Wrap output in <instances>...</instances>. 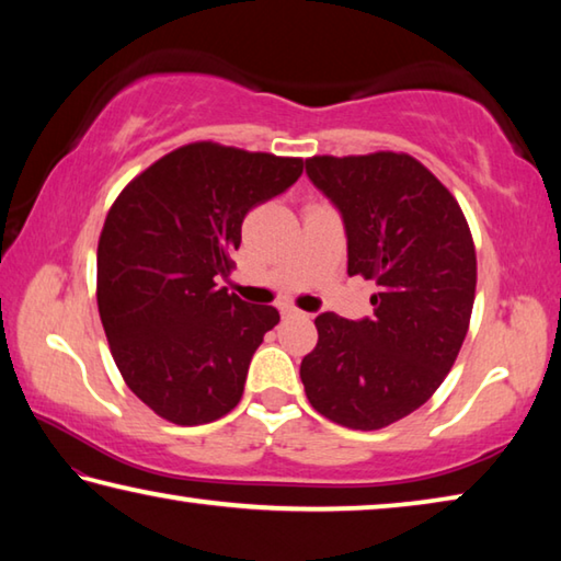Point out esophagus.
Here are the masks:
<instances>
[{"instance_id":"1","label":"esophagus","mask_w":561,"mask_h":561,"mask_svg":"<svg viewBox=\"0 0 561 561\" xmlns=\"http://www.w3.org/2000/svg\"><path fill=\"white\" fill-rule=\"evenodd\" d=\"M301 311L299 309H294V307H282V317L287 319V317H299Z\"/></svg>"}]
</instances>
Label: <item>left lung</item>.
<instances>
[{"label": "left lung", "mask_w": 561, "mask_h": 561, "mask_svg": "<svg viewBox=\"0 0 561 561\" xmlns=\"http://www.w3.org/2000/svg\"><path fill=\"white\" fill-rule=\"evenodd\" d=\"M307 175L344 217L348 277L378 291L371 319H314L304 391L344 428H386L428 401L460 354L478 284L470 227L450 190L408 153L314 156Z\"/></svg>", "instance_id": "left-lung-1"}]
</instances>
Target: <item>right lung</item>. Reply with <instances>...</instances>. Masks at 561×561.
Segmentation results:
<instances>
[{
    "mask_svg": "<svg viewBox=\"0 0 561 561\" xmlns=\"http://www.w3.org/2000/svg\"><path fill=\"white\" fill-rule=\"evenodd\" d=\"M301 158L197 140L121 190L99 237L96 299L123 381L156 415L203 425L240 403L247 368L279 324L227 277L244 215L297 183Z\"/></svg>",
    "mask_w": 561,
    "mask_h": 561,
    "instance_id": "1",
    "label": "right lung"
}]
</instances>
